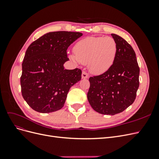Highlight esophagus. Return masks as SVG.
Segmentation results:
<instances>
[{
    "mask_svg": "<svg viewBox=\"0 0 159 159\" xmlns=\"http://www.w3.org/2000/svg\"><path fill=\"white\" fill-rule=\"evenodd\" d=\"M88 74L85 71H82V74H81V78H82V79H87L88 78Z\"/></svg>",
    "mask_w": 159,
    "mask_h": 159,
    "instance_id": "esophagus-1",
    "label": "esophagus"
}]
</instances>
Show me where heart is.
Returning a JSON list of instances; mask_svg holds the SVG:
<instances>
[{
	"label": "heart",
	"mask_w": 159,
	"mask_h": 159,
	"mask_svg": "<svg viewBox=\"0 0 159 159\" xmlns=\"http://www.w3.org/2000/svg\"><path fill=\"white\" fill-rule=\"evenodd\" d=\"M74 52L68 55L71 61L77 64H88L91 73L100 74L113 65L117 44L111 37H88L77 42Z\"/></svg>",
	"instance_id": "heart-1"
}]
</instances>
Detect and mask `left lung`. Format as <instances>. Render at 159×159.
<instances>
[{
  "label": "left lung",
  "mask_w": 159,
  "mask_h": 159,
  "mask_svg": "<svg viewBox=\"0 0 159 159\" xmlns=\"http://www.w3.org/2000/svg\"><path fill=\"white\" fill-rule=\"evenodd\" d=\"M111 35L117 44L116 56L107 71L89 79L88 99L95 111L113 115L121 113L134 102L140 70L131 46L121 36Z\"/></svg>",
  "instance_id": "8db88e82"
}]
</instances>
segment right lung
Returning a JSON list of instances; mask_svg holds the SVG:
<instances>
[{
	"mask_svg": "<svg viewBox=\"0 0 159 159\" xmlns=\"http://www.w3.org/2000/svg\"><path fill=\"white\" fill-rule=\"evenodd\" d=\"M81 32H48L28 46L22 64V97L36 111L48 113L64 107L71 86L81 78L78 68L66 70L67 50Z\"/></svg>",
	"mask_w": 159,
	"mask_h": 159,
	"instance_id": "1",
	"label": "right lung"
}]
</instances>
